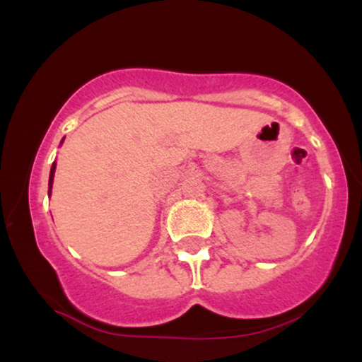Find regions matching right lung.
I'll use <instances>...</instances> for the list:
<instances>
[{"mask_svg": "<svg viewBox=\"0 0 362 362\" xmlns=\"http://www.w3.org/2000/svg\"><path fill=\"white\" fill-rule=\"evenodd\" d=\"M54 170H56V161L52 163L51 168V175H49V194H51V187H52V178H54Z\"/></svg>", "mask_w": 362, "mask_h": 362, "instance_id": "obj_1", "label": "right lung"}]
</instances>
